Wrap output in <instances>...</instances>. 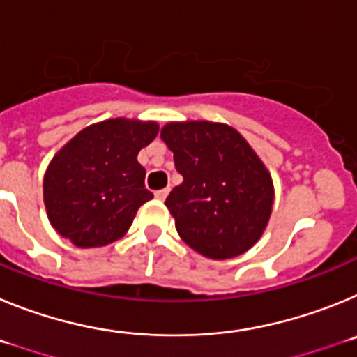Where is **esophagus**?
Segmentation results:
<instances>
[{
    "label": "esophagus",
    "mask_w": 357,
    "mask_h": 357,
    "mask_svg": "<svg viewBox=\"0 0 357 357\" xmlns=\"http://www.w3.org/2000/svg\"><path fill=\"white\" fill-rule=\"evenodd\" d=\"M168 193H169V189H159V191H155V198L157 200H166Z\"/></svg>",
    "instance_id": "1"
}]
</instances>
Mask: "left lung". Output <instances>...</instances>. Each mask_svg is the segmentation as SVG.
I'll return each instance as SVG.
<instances>
[{
	"label": "left lung",
	"mask_w": 357,
	"mask_h": 357,
	"mask_svg": "<svg viewBox=\"0 0 357 357\" xmlns=\"http://www.w3.org/2000/svg\"><path fill=\"white\" fill-rule=\"evenodd\" d=\"M160 139L184 176L166 198L176 232L209 259L250 250L270 222L273 181L236 128L214 121H172Z\"/></svg>",
	"instance_id": "obj_1"
}]
</instances>
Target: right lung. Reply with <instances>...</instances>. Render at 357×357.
<instances>
[{"instance_id":"right-lung-1","label":"right lung","mask_w":357,"mask_h":357,"mask_svg":"<svg viewBox=\"0 0 357 357\" xmlns=\"http://www.w3.org/2000/svg\"><path fill=\"white\" fill-rule=\"evenodd\" d=\"M157 132L155 121L105 119L56 151L44 173L43 197L62 238L78 248H98L127 234L137 209L153 198L137 153Z\"/></svg>"}]
</instances>
